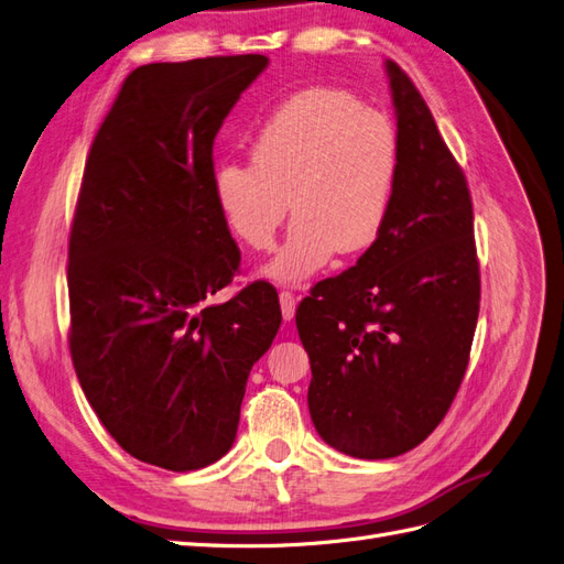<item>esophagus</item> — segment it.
Wrapping results in <instances>:
<instances>
[{
    "label": "esophagus",
    "instance_id": "1",
    "mask_svg": "<svg viewBox=\"0 0 564 564\" xmlns=\"http://www.w3.org/2000/svg\"><path fill=\"white\" fill-rule=\"evenodd\" d=\"M280 305H282V317L284 322H291L296 315V296L291 291H280Z\"/></svg>",
    "mask_w": 564,
    "mask_h": 564
}]
</instances>
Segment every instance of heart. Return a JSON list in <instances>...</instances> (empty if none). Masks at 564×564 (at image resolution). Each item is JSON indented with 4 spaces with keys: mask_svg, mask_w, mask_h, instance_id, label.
Wrapping results in <instances>:
<instances>
[{
    "mask_svg": "<svg viewBox=\"0 0 564 564\" xmlns=\"http://www.w3.org/2000/svg\"><path fill=\"white\" fill-rule=\"evenodd\" d=\"M399 138L384 113L352 93L307 88L282 102L251 142V163H224L212 191L228 228L270 249L294 212L286 242L263 273L301 282L340 249L359 254L387 224L399 177Z\"/></svg>",
    "mask_w": 564,
    "mask_h": 564,
    "instance_id": "obj_1",
    "label": "heart"
}]
</instances>
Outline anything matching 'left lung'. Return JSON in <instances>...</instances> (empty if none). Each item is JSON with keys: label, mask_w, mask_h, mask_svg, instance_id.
Segmentation results:
<instances>
[{"label": "left lung", "mask_w": 564, "mask_h": 564, "mask_svg": "<svg viewBox=\"0 0 564 564\" xmlns=\"http://www.w3.org/2000/svg\"><path fill=\"white\" fill-rule=\"evenodd\" d=\"M399 177L380 238L296 310L310 417L332 448L387 459L430 436L467 371L480 303L464 172L405 72L387 61Z\"/></svg>", "instance_id": "8db88e82"}]
</instances>
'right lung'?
Segmentation results:
<instances>
[{
    "mask_svg": "<svg viewBox=\"0 0 564 564\" xmlns=\"http://www.w3.org/2000/svg\"><path fill=\"white\" fill-rule=\"evenodd\" d=\"M265 67L257 53L138 67L84 170L67 265L74 371L116 443L167 471L230 451L251 366L282 322L268 282L209 303L240 265L212 147Z\"/></svg>",
    "mask_w": 564,
    "mask_h": 564,
    "instance_id": "add662e5",
    "label": "right lung"
}]
</instances>
